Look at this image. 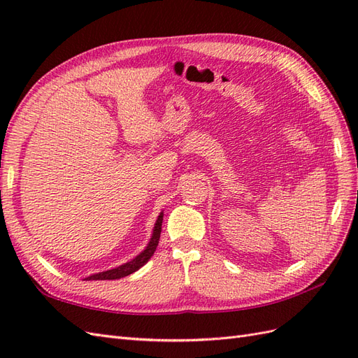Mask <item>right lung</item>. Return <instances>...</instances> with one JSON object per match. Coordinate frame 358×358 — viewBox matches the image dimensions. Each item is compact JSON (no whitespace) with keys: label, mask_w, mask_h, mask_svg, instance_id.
Masks as SVG:
<instances>
[{"label":"right lung","mask_w":358,"mask_h":358,"mask_svg":"<svg viewBox=\"0 0 358 358\" xmlns=\"http://www.w3.org/2000/svg\"><path fill=\"white\" fill-rule=\"evenodd\" d=\"M162 216H164V213H159L158 220L155 222V227H154V233H152V237H150V241L146 246L145 251L140 252L136 258H133L131 262H128L122 266H119L116 268H110V270H106V272H100V273H95V275H91L88 278H85L86 280H112V279H121V278H125L128 275L134 273L136 270H138L142 266H145L150 257L154 255L155 249L158 246V242H159V236H161V225H162Z\"/></svg>","instance_id":"obj_1"}]
</instances>
